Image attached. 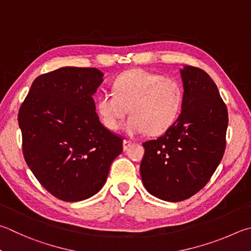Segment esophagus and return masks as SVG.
<instances>
[{
    "label": "esophagus",
    "instance_id": "1",
    "mask_svg": "<svg viewBox=\"0 0 251 251\" xmlns=\"http://www.w3.org/2000/svg\"><path fill=\"white\" fill-rule=\"evenodd\" d=\"M131 144H133V143H131V141L127 140V139H124V140H123V149L127 150V149H128V148L130 147Z\"/></svg>",
    "mask_w": 251,
    "mask_h": 251
}]
</instances>
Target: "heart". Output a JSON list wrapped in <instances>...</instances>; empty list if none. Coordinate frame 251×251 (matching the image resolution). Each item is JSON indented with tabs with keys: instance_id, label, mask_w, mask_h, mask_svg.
I'll use <instances>...</instances> for the list:
<instances>
[{
	"instance_id": "obj_1",
	"label": "heart",
	"mask_w": 251,
	"mask_h": 251,
	"mask_svg": "<svg viewBox=\"0 0 251 251\" xmlns=\"http://www.w3.org/2000/svg\"><path fill=\"white\" fill-rule=\"evenodd\" d=\"M183 103V90L179 82L151 72L135 69L126 71L114 81V92H103L95 107L102 124L115 130L128 113L124 129L135 136L165 133L176 122Z\"/></svg>"
}]
</instances>
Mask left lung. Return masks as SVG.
<instances>
[{
	"label": "left lung",
	"instance_id": "8db88e82",
	"mask_svg": "<svg viewBox=\"0 0 251 251\" xmlns=\"http://www.w3.org/2000/svg\"><path fill=\"white\" fill-rule=\"evenodd\" d=\"M183 103L162 136L143 144L140 176L148 192L180 202L204 188L225 151L228 113L215 82L192 66L180 69Z\"/></svg>",
	"mask_w": 251,
	"mask_h": 251
}]
</instances>
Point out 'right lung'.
<instances>
[{
	"label": "right lung",
	"instance_id": "obj_1",
	"mask_svg": "<svg viewBox=\"0 0 251 251\" xmlns=\"http://www.w3.org/2000/svg\"><path fill=\"white\" fill-rule=\"evenodd\" d=\"M95 68L62 67L39 75L18 113L23 153L53 197L79 202L105 184L123 139L100 122L93 95L103 82Z\"/></svg>",
	"mask_w": 251,
	"mask_h": 251
}]
</instances>
